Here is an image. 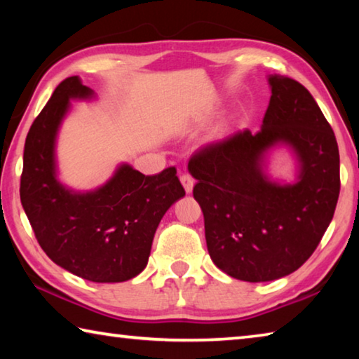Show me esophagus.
Wrapping results in <instances>:
<instances>
[{"label": "esophagus", "mask_w": 359, "mask_h": 359, "mask_svg": "<svg viewBox=\"0 0 359 359\" xmlns=\"http://www.w3.org/2000/svg\"><path fill=\"white\" fill-rule=\"evenodd\" d=\"M180 182H182V185H184L185 191L187 193H191L193 185H194V180H193L191 175L190 174H182L180 175Z\"/></svg>", "instance_id": "34e87169"}]
</instances>
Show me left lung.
Wrapping results in <instances>:
<instances>
[{
	"mask_svg": "<svg viewBox=\"0 0 359 359\" xmlns=\"http://www.w3.org/2000/svg\"><path fill=\"white\" fill-rule=\"evenodd\" d=\"M269 83L257 135L245 130L204 145L188 163L210 258L244 282L299 269L330 226L340 191L337 141L317 101L288 76H271ZM276 142L290 143L300 156L294 186L271 184L260 171L262 154Z\"/></svg>",
	"mask_w": 359,
	"mask_h": 359,
	"instance_id": "8db88e82",
	"label": "left lung"
}]
</instances>
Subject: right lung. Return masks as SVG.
<instances>
[{
  "mask_svg": "<svg viewBox=\"0 0 359 359\" xmlns=\"http://www.w3.org/2000/svg\"><path fill=\"white\" fill-rule=\"evenodd\" d=\"M92 93L79 77L65 79L34 118L23 151L20 201L53 263L90 282H125L147 266L158 224L185 190L174 166L144 175L123 165L92 193H72L60 184L53 158L60 121L69 98Z\"/></svg>",
  "mask_w": 359,
  "mask_h": 359,
  "instance_id": "1",
  "label": "right lung"
}]
</instances>
